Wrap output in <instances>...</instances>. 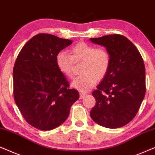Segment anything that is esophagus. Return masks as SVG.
<instances>
[{
	"label": "esophagus",
	"mask_w": 155,
	"mask_h": 155,
	"mask_svg": "<svg viewBox=\"0 0 155 155\" xmlns=\"http://www.w3.org/2000/svg\"><path fill=\"white\" fill-rule=\"evenodd\" d=\"M79 95H80V98L82 99V98H84V97H85L86 94H85V93H83V92H80Z\"/></svg>",
	"instance_id": "34e87169"
}]
</instances>
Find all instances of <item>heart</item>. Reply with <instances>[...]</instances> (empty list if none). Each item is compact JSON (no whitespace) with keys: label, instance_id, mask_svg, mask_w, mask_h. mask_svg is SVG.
Wrapping results in <instances>:
<instances>
[{"label":"heart","instance_id":"b5f03b06","mask_svg":"<svg viewBox=\"0 0 155 155\" xmlns=\"http://www.w3.org/2000/svg\"><path fill=\"white\" fill-rule=\"evenodd\" d=\"M69 55L64 51L57 54L56 64L61 74L69 79L74 76V63L81 62V73L72 82V87L86 92L96 85L97 79L106 76L110 66V57L104 48H96L86 42H79L69 50Z\"/></svg>","mask_w":155,"mask_h":155}]
</instances>
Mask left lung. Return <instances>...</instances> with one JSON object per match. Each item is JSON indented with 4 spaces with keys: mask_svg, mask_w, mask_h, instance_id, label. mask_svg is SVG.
Returning a JSON list of instances; mask_svg holds the SVG:
<instances>
[{
    "mask_svg": "<svg viewBox=\"0 0 155 155\" xmlns=\"http://www.w3.org/2000/svg\"><path fill=\"white\" fill-rule=\"evenodd\" d=\"M91 42L106 47L110 57L108 73L93 91L96 105L90 112L97 124L118 128L137 114L145 95V68L133 43L120 35L91 38Z\"/></svg>",
    "mask_w": 155,
    "mask_h": 155,
    "instance_id": "1",
    "label": "left lung"
}]
</instances>
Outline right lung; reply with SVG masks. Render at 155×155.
I'll return each mask as SVG.
<instances>
[{
    "instance_id": "right-lung-1",
    "label": "right lung",
    "mask_w": 155,
    "mask_h": 155,
    "mask_svg": "<svg viewBox=\"0 0 155 155\" xmlns=\"http://www.w3.org/2000/svg\"><path fill=\"white\" fill-rule=\"evenodd\" d=\"M71 43L53 35L38 34L24 45L14 65L16 105L27 122L41 130L62 124L79 98L55 61L57 54Z\"/></svg>"
}]
</instances>
